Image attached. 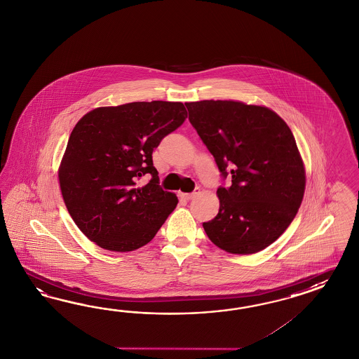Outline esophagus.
<instances>
[{"mask_svg":"<svg viewBox=\"0 0 359 359\" xmlns=\"http://www.w3.org/2000/svg\"><path fill=\"white\" fill-rule=\"evenodd\" d=\"M197 194H198V189H196V191L192 193H184L183 198L184 200H187V201H191Z\"/></svg>","mask_w":359,"mask_h":359,"instance_id":"esophagus-1","label":"esophagus"}]
</instances>
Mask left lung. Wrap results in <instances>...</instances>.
<instances>
[{
    "label": "left lung",
    "instance_id": "8db88e82",
    "mask_svg": "<svg viewBox=\"0 0 359 359\" xmlns=\"http://www.w3.org/2000/svg\"><path fill=\"white\" fill-rule=\"evenodd\" d=\"M189 122L231 187L217 191V217L202 226L211 243L232 254L261 252L288 228L305 192L294 136L264 106L205 100L185 104Z\"/></svg>",
    "mask_w": 359,
    "mask_h": 359
}]
</instances>
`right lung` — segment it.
<instances>
[{
	"label": "right lung",
	"mask_w": 359,
	"mask_h": 359,
	"mask_svg": "<svg viewBox=\"0 0 359 359\" xmlns=\"http://www.w3.org/2000/svg\"><path fill=\"white\" fill-rule=\"evenodd\" d=\"M187 118L182 102L98 107L74 130L60 167L63 201L86 236L111 252L148 244L177 205L159 185L153 150ZM144 175L152 176L139 187Z\"/></svg>",
	"instance_id": "right-lung-1"
}]
</instances>
